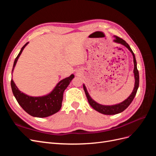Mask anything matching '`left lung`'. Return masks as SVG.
<instances>
[{"label":"left lung","instance_id":"obj_1","mask_svg":"<svg viewBox=\"0 0 156 156\" xmlns=\"http://www.w3.org/2000/svg\"><path fill=\"white\" fill-rule=\"evenodd\" d=\"M115 39L114 40V41L116 42V43L121 44L122 45H124L126 46V48L128 49L131 53L133 55V62H134V69H133V72H134V75H135V87L133 92H132L131 95L127 98L125 101L123 102H122L119 104H117L115 105H111V106H106V105H102L100 104H98V103H96L95 101H94L90 97L89 94L87 90L86 87L84 85H83V89L84 90V92H85V94L87 98L88 101L89 103V104L90 105V106L97 111L98 112L102 113L103 115H116L118 114V113L122 112V111H124L126 108H127L132 102V101L133 100V99L136 95V92H137V89L139 88V71L137 69V68H136V59H135V56L133 53V51L131 50L130 48L129 45L126 43V41H124L123 39H122L121 37L119 36H115Z\"/></svg>","mask_w":156,"mask_h":156}]
</instances>
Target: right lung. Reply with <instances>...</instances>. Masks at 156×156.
Listing matches in <instances>:
<instances>
[{
    "label": "right lung",
    "instance_id": "right-lung-1",
    "mask_svg": "<svg viewBox=\"0 0 156 156\" xmlns=\"http://www.w3.org/2000/svg\"><path fill=\"white\" fill-rule=\"evenodd\" d=\"M28 43L29 42L23 47L16 58L12 71L15 67L18 58ZM73 77L74 75L72 74L69 77L60 81L49 94L41 97H31L23 94L17 88L12 79L11 80V87L17 101L24 111L32 116L44 118L55 114L62 107L64 91Z\"/></svg>",
    "mask_w": 156,
    "mask_h": 156
}]
</instances>
